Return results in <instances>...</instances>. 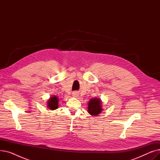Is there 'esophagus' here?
I'll list each match as a JSON object with an SVG mask.
<instances>
[{"instance_id": "1", "label": "esophagus", "mask_w": 160, "mask_h": 160, "mask_svg": "<svg viewBox=\"0 0 160 160\" xmlns=\"http://www.w3.org/2000/svg\"><path fill=\"white\" fill-rule=\"evenodd\" d=\"M72 95L74 96V97H77L78 95V93H77V92H73V93H72Z\"/></svg>"}]
</instances>
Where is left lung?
Here are the masks:
<instances>
[{
    "mask_svg": "<svg viewBox=\"0 0 160 160\" xmlns=\"http://www.w3.org/2000/svg\"><path fill=\"white\" fill-rule=\"evenodd\" d=\"M88 110L91 115H97L101 113L102 109L100 100L97 98L91 99L88 103Z\"/></svg>",
    "mask_w": 160,
    "mask_h": 160,
    "instance_id": "left-lung-1",
    "label": "left lung"
}]
</instances>
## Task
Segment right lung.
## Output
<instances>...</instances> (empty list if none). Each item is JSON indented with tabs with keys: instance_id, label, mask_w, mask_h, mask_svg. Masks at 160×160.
<instances>
[{
	"instance_id": "1",
	"label": "right lung",
	"mask_w": 160,
	"mask_h": 160,
	"mask_svg": "<svg viewBox=\"0 0 160 160\" xmlns=\"http://www.w3.org/2000/svg\"><path fill=\"white\" fill-rule=\"evenodd\" d=\"M58 99L57 97L54 96L50 98V99L48 101V107L50 110H56L58 108Z\"/></svg>"
}]
</instances>
